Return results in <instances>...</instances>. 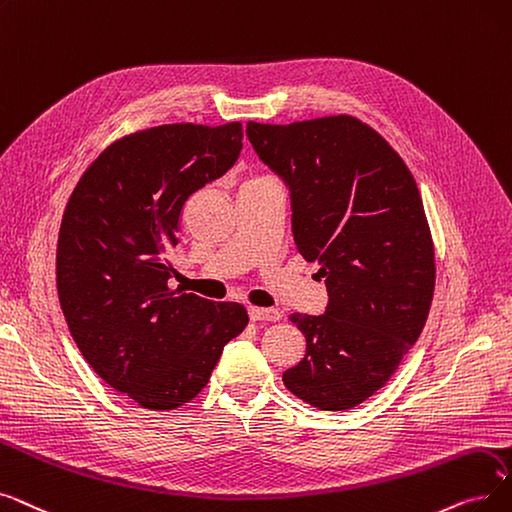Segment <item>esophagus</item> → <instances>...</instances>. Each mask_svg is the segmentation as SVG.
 Returning a JSON list of instances; mask_svg holds the SVG:
<instances>
[{
    "label": "esophagus",
    "mask_w": 512,
    "mask_h": 512,
    "mask_svg": "<svg viewBox=\"0 0 512 512\" xmlns=\"http://www.w3.org/2000/svg\"><path fill=\"white\" fill-rule=\"evenodd\" d=\"M250 319L252 321H279L281 319V310L279 308H260V306H250Z\"/></svg>",
    "instance_id": "1"
}]
</instances>
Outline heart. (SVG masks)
Instances as JSON below:
<instances>
[{"instance_id":"1","label":"heart","mask_w":512,"mask_h":512,"mask_svg":"<svg viewBox=\"0 0 512 512\" xmlns=\"http://www.w3.org/2000/svg\"><path fill=\"white\" fill-rule=\"evenodd\" d=\"M254 181H266V177H260V179H254Z\"/></svg>"}]
</instances>
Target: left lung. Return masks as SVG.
Returning a JSON list of instances; mask_svg holds the SVG:
<instances>
[{"mask_svg": "<svg viewBox=\"0 0 512 512\" xmlns=\"http://www.w3.org/2000/svg\"><path fill=\"white\" fill-rule=\"evenodd\" d=\"M246 135L289 187L296 248L321 264L329 294L325 314H289L306 354L283 383L314 408H354L396 373L431 308L435 256L419 187L392 145L348 114L250 120Z\"/></svg>", "mask_w": 512, "mask_h": 512, "instance_id": "8db88e82", "label": "left lung"}]
</instances>
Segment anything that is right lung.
Wrapping results in <instances>:
<instances>
[{
    "label": "right lung",
    "mask_w": 512,
    "mask_h": 512,
    "mask_svg": "<svg viewBox=\"0 0 512 512\" xmlns=\"http://www.w3.org/2000/svg\"><path fill=\"white\" fill-rule=\"evenodd\" d=\"M241 123H175L110 143L66 204L56 252L58 298L81 354L116 392L175 410L206 387L225 344L248 325L237 302L170 289L164 258L185 202L225 175Z\"/></svg>",
    "instance_id": "1"
}]
</instances>
